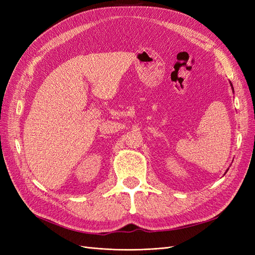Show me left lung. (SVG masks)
<instances>
[{"mask_svg": "<svg viewBox=\"0 0 255 255\" xmlns=\"http://www.w3.org/2000/svg\"><path fill=\"white\" fill-rule=\"evenodd\" d=\"M231 86H232V89H233V85H232V83H231Z\"/></svg>", "mask_w": 255, "mask_h": 255, "instance_id": "8db88e82", "label": "left lung"}]
</instances>
